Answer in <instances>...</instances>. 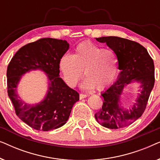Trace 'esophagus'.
<instances>
[{"label":"esophagus","instance_id":"1","mask_svg":"<svg viewBox=\"0 0 160 160\" xmlns=\"http://www.w3.org/2000/svg\"><path fill=\"white\" fill-rule=\"evenodd\" d=\"M87 95H86V94H80L79 95V98L81 100L83 99V98H87Z\"/></svg>","mask_w":160,"mask_h":160}]
</instances>
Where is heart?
I'll return each instance as SVG.
<instances>
[{
	"label": "heart",
	"instance_id": "heart-1",
	"mask_svg": "<svg viewBox=\"0 0 160 160\" xmlns=\"http://www.w3.org/2000/svg\"><path fill=\"white\" fill-rule=\"evenodd\" d=\"M59 67L68 86L74 87L82 77L86 78L82 87L101 90L112 84L117 72V59L114 52L104 49L91 42L76 46L74 54H65L59 61Z\"/></svg>",
	"mask_w": 160,
	"mask_h": 160
}]
</instances>
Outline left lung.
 <instances>
[{"instance_id": "obj_1", "label": "left lung", "mask_w": 160, "mask_h": 160, "mask_svg": "<svg viewBox=\"0 0 160 160\" xmlns=\"http://www.w3.org/2000/svg\"><path fill=\"white\" fill-rule=\"evenodd\" d=\"M106 43L117 55L121 72L116 82L102 92L103 103L95 117L99 124L110 129L122 128L133 123L143 114L154 85V61L140 43L117 36L96 38ZM133 80L141 82V93L130 108L121 106L120 97L124 87Z\"/></svg>"}]
</instances>
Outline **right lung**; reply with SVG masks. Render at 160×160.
Returning <instances> with one entry per match:
<instances>
[{
	"mask_svg": "<svg viewBox=\"0 0 160 160\" xmlns=\"http://www.w3.org/2000/svg\"><path fill=\"white\" fill-rule=\"evenodd\" d=\"M69 49L65 40L43 38L20 48L7 68L8 95L17 117L37 130L49 131L66 123L79 94L70 88L60 76L59 61ZM41 69L48 75L49 86L47 95L38 104L22 102L17 93V86L24 74Z\"/></svg>",
	"mask_w": 160,
	"mask_h": 160,
	"instance_id": "add662e5",
	"label": "right lung"
}]
</instances>
